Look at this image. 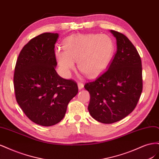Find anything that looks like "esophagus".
I'll return each instance as SVG.
<instances>
[{"label": "esophagus", "instance_id": "34e87169", "mask_svg": "<svg viewBox=\"0 0 159 159\" xmlns=\"http://www.w3.org/2000/svg\"><path fill=\"white\" fill-rule=\"evenodd\" d=\"M78 88L79 89H81L84 88V84L82 82H80V81H78Z\"/></svg>", "mask_w": 159, "mask_h": 159}]
</instances>
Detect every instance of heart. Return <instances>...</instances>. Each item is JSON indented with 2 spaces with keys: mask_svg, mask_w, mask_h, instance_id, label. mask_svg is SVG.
<instances>
[{
  "mask_svg": "<svg viewBox=\"0 0 159 159\" xmlns=\"http://www.w3.org/2000/svg\"><path fill=\"white\" fill-rule=\"evenodd\" d=\"M64 50V52H56V57L65 74H69L74 68L75 61L81 72L93 78L108 66L114 54L115 46L107 35L88 34L66 39Z\"/></svg>",
  "mask_w": 159,
  "mask_h": 159,
  "instance_id": "heart-1",
  "label": "heart"
}]
</instances>
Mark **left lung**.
I'll use <instances>...</instances> for the list:
<instances>
[{
  "mask_svg": "<svg viewBox=\"0 0 159 159\" xmlns=\"http://www.w3.org/2000/svg\"><path fill=\"white\" fill-rule=\"evenodd\" d=\"M117 50L106 70L84 85L90 94L88 110L96 121L111 124L120 121L136 107L143 91L141 59L129 38L111 30Z\"/></svg>",
  "mask_w": 159,
  "mask_h": 159,
  "instance_id": "left-lung-1",
  "label": "left lung"
}]
</instances>
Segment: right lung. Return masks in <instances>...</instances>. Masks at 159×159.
I'll use <instances>...</instances> for the list:
<instances>
[{"label": "right lung", "mask_w": 159, "mask_h": 159, "mask_svg": "<svg viewBox=\"0 0 159 159\" xmlns=\"http://www.w3.org/2000/svg\"><path fill=\"white\" fill-rule=\"evenodd\" d=\"M58 34L46 32L33 38L23 47L14 68L16 102L32 121L52 126L64 118L78 84L57 74L54 47Z\"/></svg>", "instance_id": "1"}]
</instances>
